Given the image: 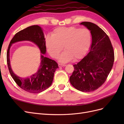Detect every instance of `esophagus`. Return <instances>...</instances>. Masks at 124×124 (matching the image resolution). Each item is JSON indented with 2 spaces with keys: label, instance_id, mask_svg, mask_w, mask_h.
Here are the masks:
<instances>
[{
  "label": "esophagus",
  "instance_id": "1",
  "mask_svg": "<svg viewBox=\"0 0 124 124\" xmlns=\"http://www.w3.org/2000/svg\"><path fill=\"white\" fill-rule=\"evenodd\" d=\"M66 65H64V64H58V67H65Z\"/></svg>",
  "mask_w": 124,
  "mask_h": 124
}]
</instances>
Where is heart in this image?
I'll use <instances>...</instances> for the list:
<instances>
[{
	"label": "heart",
	"instance_id": "1",
	"mask_svg": "<svg viewBox=\"0 0 124 124\" xmlns=\"http://www.w3.org/2000/svg\"><path fill=\"white\" fill-rule=\"evenodd\" d=\"M45 41L48 53L54 58L58 57L64 46L65 51L59 61L67 62L84 57L91 46L92 35L87 28L60 27L54 30L52 36H47Z\"/></svg>",
	"mask_w": 124,
	"mask_h": 124
}]
</instances>
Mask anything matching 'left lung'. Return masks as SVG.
Wrapping results in <instances>:
<instances>
[{
  "label": "left lung",
  "instance_id": "1",
  "mask_svg": "<svg viewBox=\"0 0 124 124\" xmlns=\"http://www.w3.org/2000/svg\"><path fill=\"white\" fill-rule=\"evenodd\" d=\"M91 31L92 42L89 52L74 65L70 82L74 88L83 92L94 91L106 81L112 68L114 53L108 36L99 26L91 22L80 23Z\"/></svg>",
  "mask_w": 124,
  "mask_h": 124
}]
</instances>
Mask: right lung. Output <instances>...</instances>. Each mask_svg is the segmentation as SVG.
Returning <instances> with one entry per match:
<instances>
[{
  "label": "right lung",
  "instance_id": "right-lung-1",
  "mask_svg": "<svg viewBox=\"0 0 124 124\" xmlns=\"http://www.w3.org/2000/svg\"><path fill=\"white\" fill-rule=\"evenodd\" d=\"M27 40L35 44L40 51L41 62L37 72L27 78L18 77L13 72L10 66L9 50L12 45L20 41ZM46 41L43 29L38 25H32L16 33L11 40L7 50V60L11 77L16 83L24 91L31 93H39L51 85L54 74L58 64L51 59L46 57Z\"/></svg>",
  "mask_w": 124,
  "mask_h": 124
}]
</instances>
